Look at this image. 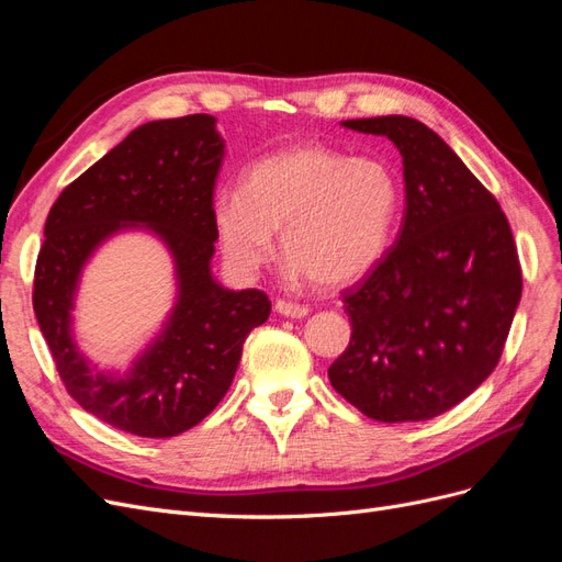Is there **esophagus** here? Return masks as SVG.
Here are the masks:
<instances>
[{
  "label": "esophagus",
  "mask_w": 562,
  "mask_h": 562,
  "mask_svg": "<svg viewBox=\"0 0 562 562\" xmlns=\"http://www.w3.org/2000/svg\"><path fill=\"white\" fill-rule=\"evenodd\" d=\"M274 310H277L281 316H291V318H304V316L310 314L307 304H297V302H291V300H277Z\"/></svg>",
  "instance_id": "1"
}]
</instances>
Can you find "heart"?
Returning a JSON list of instances; mask_svg holds the SVG:
<instances>
[{
	"mask_svg": "<svg viewBox=\"0 0 562 562\" xmlns=\"http://www.w3.org/2000/svg\"><path fill=\"white\" fill-rule=\"evenodd\" d=\"M401 182L380 157H347L302 143L255 161L241 192L213 199L227 262L252 274L274 258V234L293 271L318 285H347L375 269L391 246Z\"/></svg>",
	"mask_w": 562,
	"mask_h": 562,
	"instance_id": "heart-1",
	"label": "heart"
}]
</instances>
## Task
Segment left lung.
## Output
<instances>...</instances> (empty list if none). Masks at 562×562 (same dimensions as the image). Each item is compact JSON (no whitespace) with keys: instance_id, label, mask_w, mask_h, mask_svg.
Returning a JSON list of instances; mask_svg holds the SVG:
<instances>
[{"instance_id":"left-lung-1","label":"left lung","mask_w":562,"mask_h":562,"mask_svg":"<svg viewBox=\"0 0 562 562\" xmlns=\"http://www.w3.org/2000/svg\"><path fill=\"white\" fill-rule=\"evenodd\" d=\"M342 124L398 147L405 217L342 293L351 339L328 378L370 419H431L497 368L522 293L518 248L497 199L431 128L398 114Z\"/></svg>"}]
</instances>
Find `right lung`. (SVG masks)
Wrapping results in <instances>:
<instances>
[{
  "instance_id": "add662e5",
  "label": "right lung",
  "mask_w": 562,
  "mask_h": 562,
  "mask_svg": "<svg viewBox=\"0 0 562 562\" xmlns=\"http://www.w3.org/2000/svg\"><path fill=\"white\" fill-rule=\"evenodd\" d=\"M225 157L215 116L149 122L60 192L37 255L35 307L58 375L83 411L143 438H171L213 413L252 328L271 312L258 288L227 291L211 277L213 187ZM145 224L172 248L179 302L165 333L124 379L90 370L69 335L78 271L110 233Z\"/></svg>"
}]
</instances>
